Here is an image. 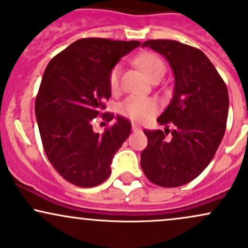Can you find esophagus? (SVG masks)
Masks as SVG:
<instances>
[{
	"label": "esophagus",
	"instance_id": "1",
	"mask_svg": "<svg viewBox=\"0 0 248 248\" xmlns=\"http://www.w3.org/2000/svg\"><path fill=\"white\" fill-rule=\"evenodd\" d=\"M132 129L134 130V132H139V130H141V127L138 126V124H132Z\"/></svg>",
	"mask_w": 248,
	"mask_h": 248
}]
</instances>
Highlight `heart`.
Masks as SVG:
<instances>
[{
	"label": "heart",
	"instance_id": "1",
	"mask_svg": "<svg viewBox=\"0 0 248 248\" xmlns=\"http://www.w3.org/2000/svg\"><path fill=\"white\" fill-rule=\"evenodd\" d=\"M136 65L143 71L150 80L162 78L166 73V64L158 56L146 52L138 56L135 59ZM121 66L115 65L109 73V87L112 91L118 90L120 81ZM157 102L154 99L140 98V96H128L119 105V113L124 118L134 121H146L157 112Z\"/></svg>",
	"mask_w": 248,
	"mask_h": 248
}]
</instances>
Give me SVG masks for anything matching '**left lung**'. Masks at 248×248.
<instances>
[{"label": "left lung", "instance_id": "8db88e82", "mask_svg": "<svg viewBox=\"0 0 248 248\" xmlns=\"http://www.w3.org/2000/svg\"><path fill=\"white\" fill-rule=\"evenodd\" d=\"M142 46L164 56L175 77L169 106L157 118L164 130H147L141 153L146 177L163 187L181 186L212 161L226 129L229 92L221 77L201 50L170 39H150ZM169 126L172 135L167 136Z\"/></svg>", "mask_w": 248, "mask_h": 248}]
</instances>
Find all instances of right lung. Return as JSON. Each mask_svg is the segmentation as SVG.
Masks as SVG:
<instances>
[{"label": "right lung", "mask_w": 248, "mask_h": 248, "mask_svg": "<svg viewBox=\"0 0 248 248\" xmlns=\"http://www.w3.org/2000/svg\"><path fill=\"white\" fill-rule=\"evenodd\" d=\"M140 45L139 41L82 38L53 57L44 71L35 104L42 143L59 175L77 186L106 181L115 153L129 136L132 124L122 116L102 134L93 130L92 121L110 96V71ZM113 118L102 114L107 121Z\"/></svg>", "instance_id": "obj_1"}]
</instances>
